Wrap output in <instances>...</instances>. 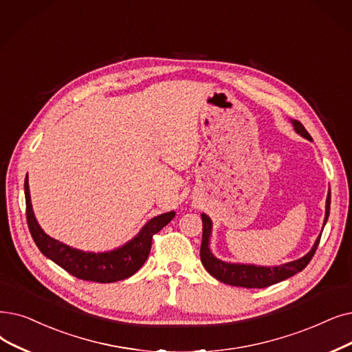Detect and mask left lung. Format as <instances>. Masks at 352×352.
<instances>
[{
  "mask_svg": "<svg viewBox=\"0 0 352 352\" xmlns=\"http://www.w3.org/2000/svg\"><path fill=\"white\" fill-rule=\"evenodd\" d=\"M294 126L298 133L305 136L307 140H311V135L305 126L298 120H294ZM329 207H331V192L327 198V214H325V221L329 216ZM203 219V240H201V249H200V257L201 263L204 265L206 270L219 279L223 283L233 285V286H243V287H267L278 282H282L294 274L302 272L305 267L308 266L311 258L314 257L318 244L320 241V236L316 239L312 250L303 256L299 261L290 262L282 266L276 267H262V266H252V265H233V263H226L219 261V258L214 257L208 249V239L211 233V220L206 214H201Z\"/></svg>",
  "mask_w": 352,
  "mask_h": 352,
  "instance_id": "1",
  "label": "left lung"
}]
</instances>
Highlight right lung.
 Returning <instances> with one entry per match:
<instances>
[{"instance_id":"obj_1","label":"right lung","mask_w":352,"mask_h":352,"mask_svg":"<svg viewBox=\"0 0 352 352\" xmlns=\"http://www.w3.org/2000/svg\"><path fill=\"white\" fill-rule=\"evenodd\" d=\"M24 192L28 230L32 233V237L40 252L56 265L65 269L67 273H70L72 276L89 282L111 283L132 276L135 272L141 269L148 258L152 237L175 216L174 211H170L149 220L140 234L125 244L124 248L109 253H85L49 237L41 230V227L34 217L32 203H30L27 177L24 181Z\"/></svg>"}]
</instances>
